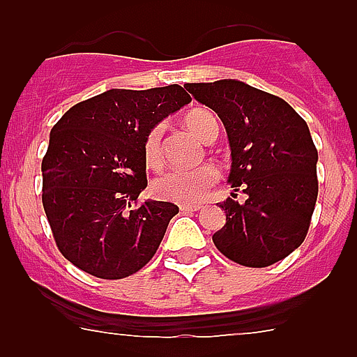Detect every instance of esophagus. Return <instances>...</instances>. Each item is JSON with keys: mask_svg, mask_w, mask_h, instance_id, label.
<instances>
[{"mask_svg": "<svg viewBox=\"0 0 357 357\" xmlns=\"http://www.w3.org/2000/svg\"><path fill=\"white\" fill-rule=\"evenodd\" d=\"M181 211L182 213H197V211L202 209L200 204H181Z\"/></svg>", "mask_w": 357, "mask_h": 357, "instance_id": "esophagus-1", "label": "esophagus"}]
</instances>
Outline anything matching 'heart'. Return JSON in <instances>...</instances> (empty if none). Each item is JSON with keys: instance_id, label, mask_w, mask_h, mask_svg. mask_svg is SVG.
I'll return each mask as SVG.
<instances>
[{"instance_id": "obj_1", "label": "heart", "mask_w": 357, "mask_h": 357, "mask_svg": "<svg viewBox=\"0 0 357 357\" xmlns=\"http://www.w3.org/2000/svg\"><path fill=\"white\" fill-rule=\"evenodd\" d=\"M184 125L197 135L198 139L206 143L207 135L213 130H218L216 118L209 110L195 109L184 116ZM160 135L162 128H150L144 137L143 151L148 166H160L162 162V151H160ZM218 181V169L214 166H198L193 169H172L157 176L151 191L159 200L175 202V204H197L204 200L211 185Z\"/></svg>"}]
</instances>
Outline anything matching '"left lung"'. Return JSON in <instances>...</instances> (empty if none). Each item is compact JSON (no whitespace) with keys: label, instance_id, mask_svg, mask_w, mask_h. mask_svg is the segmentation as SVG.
<instances>
[{"label":"left lung","instance_id":"8db88e82","mask_svg":"<svg viewBox=\"0 0 357 357\" xmlns=\"http://www.w3.org/2000/svg\"><path fill=\"white\" fill-rule=\"evenodd\" d=\"M184 87L222 119L232 157L229 184L247 195L245 204L236 193L220 204L225 225L214 245L243 266L284 259L304 241L318 197V151L307 123L282 98L245 82Z\"/></svg>","mask_w":357,"mask_h":357}]
</instances>
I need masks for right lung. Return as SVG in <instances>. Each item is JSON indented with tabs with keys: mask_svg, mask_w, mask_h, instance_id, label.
Instances as JSON below:
<instances>
[{
	"mask_svg": "<svg viewBox=\"0 0 357 357\" xmlns=\"http://www.w3.org/2000/svg\"><path fill=\"white\" fill-rule=\"evenodd\" d=\"M191 96L178 84L110 89L73 105L50 132L43 206L66 259L100 279H123L153 257L178 207L132 204L146 188L148 130Z\"/></svg>",
	"mask_w": 357,
	"mask_h": 357,
	"instance_id": "1",
	"label": "right lung"
}]
</instances>
